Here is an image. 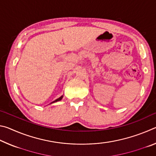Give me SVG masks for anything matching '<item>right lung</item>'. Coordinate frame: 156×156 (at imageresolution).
I'll return each mask as SVG.
<instances>
[{"instance_id":"1","label":"right lung","mask_w":156,"mask_h":156,"mask_svg":"<svg viewBox=\"0 0 156 156\" xmlns=\"http://www.w3.org/2000/svg\"><path fill=\"white\" fill-rule=\"evenodd\" d=\"M62 98H63V95H62V96H60V98H57L56 100H54V101H53V102H51V103H50V104H52V103H54V102H58V101H60V100H61L62 99Z\"/></svg>"}]
</instances>
